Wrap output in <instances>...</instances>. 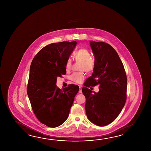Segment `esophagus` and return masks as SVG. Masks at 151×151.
Returning <instances> with one entry per match:
<instances>
[{
    "label": "esophagus",
    "mask_w": 151,
    "mask_h": 151,
    "mask_svg": "<svg viewBox=\"0 0 151 151\" xmlns=\"http://www.w3.org/2000/svg\"><path fill=\"white\" fill-rule=\"evenodd\" d=\"M81 88H82V86H79V93H82Z\"/></svg>",
    "instance_id": "34e87169"
}]
</instances>
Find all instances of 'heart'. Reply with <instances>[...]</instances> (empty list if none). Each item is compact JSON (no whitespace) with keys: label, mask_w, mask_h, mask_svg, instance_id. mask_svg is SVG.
<instances>
[{"label":"heart","mask_w":151,"mask_h":151,"mask_svg":"<svg viewBox=\"0 0 151 151\" xmlns=\"http://www.w3.org/2000/svg\"><path fill=\"white\" fill-rule=\"evenodd\" d=\"M73 56L76 60L81 62L80 64V70H85L88 72L93 71L95 66V61L91 57V54L88 50L85 48H81L75 52ZM71 68L72 60L69 58L66 62L65 68L67 71H69L71 70ZM85 78V73L83 72H74L70 76V79L76 83H82Z\"/></svg>","instance_id":"1"}]
</instances>
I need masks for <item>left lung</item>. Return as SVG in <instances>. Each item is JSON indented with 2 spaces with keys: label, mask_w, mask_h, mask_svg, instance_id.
<instances>
[{
  "label": "left lung",
  "mask_w": 151,
  "mask_h": 151,
  "mask_svg": "<svg viewBox=\"0 0 151 151\" xmlns=\"http://www.w3.org/2000/svg\"><path fill=\"white\" fill-rule=\"evenodd\" d=\"M95 66L92 76L82 88L86 98L85 110L90 122L99 126L107 125L119 116L125 104L127 77L116 50L104 42L90 41ZM99 85L98 93L87 86Z\"/></svg>",
  "instance_id": "1"
}]
</instances>
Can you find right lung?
Returning <instances> with one entry per match:
<instances>
[{
  "label": "right lung",
  "mask_w": 151,
  "mask_h": 151,
  "mask_svg": "<svg viewBox=\"0 0 151 151\" xmlns=\"http://www.w3.org/2000/svg\"><path fill=\"white\" fill-rule=\"evenodd\" d=\"M76 45V41L49 44L35 55L31 64L29 100L39 121L50 127L59 126L66 120L79 91L76 85L62 90L56 85L57 77L66 73V62Z\"/></svg>",
  "instance_id": "add662e5"
}]
</instances>
